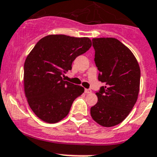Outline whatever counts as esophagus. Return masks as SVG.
<instances>
[{
    "label": "esophagus",
    "mask_w": 157,
    "mask_h": 157,
    "mask_svg": "<svg viewBox=\"0 0 157 157\" xmlns=\"http://www.w3.org/2000/svg\"><path fill=\"white\" fill-rule=\"evenodd\" d=\"M92 92L91 90L90 89H85V93L86 94H90Z\"/></svg>",
    "instance_id": "esophagus-1"
}]
</instances>
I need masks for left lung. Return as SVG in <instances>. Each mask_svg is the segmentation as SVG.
I'll return each instance as SVG.
<instances>
[{"label":"left lung","instance_id":"1","mask_svg":"<svg viewBox=\"0 0 157 157\" xmlns=\"http://www.w3.org/2000/svg\"><path fill=\"white\" fill-rule=\"evenodd\" d=\"M94 62L98 80L105 84L96 92L98 102L90 108L94 120L101 126L122 122L138 97L140 70L126 46L115 38H94Z\"/></svg>","mask_w":157,"mask_h":157}]
</instances>
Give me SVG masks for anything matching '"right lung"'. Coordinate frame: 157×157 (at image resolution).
<instances>
[{
	"label": "right lung",
	"mask_w": 157,
	"mask_h": 157,
	"mask_svg": "<svg viewBox=\"0 0 157 157\" xmlns=\"http://www.w3.org/2000/svg\"><path fill=\"white\" fill-rule=\"evenodd\" d=\"M87 37L49 35L37 43L24 66V85L29 106L48 123H56L68 114L75 99L84 92L81 86L64 81L76 57L91 47Z\"/></svg>",
	"instance_id": "obj_1"
}]
</instances>
